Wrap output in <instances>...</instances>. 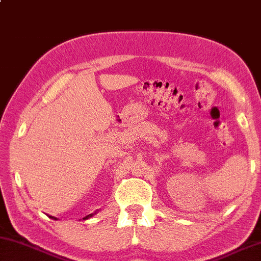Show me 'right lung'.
I'll return each instance as SVG.
<instances>
[{"mask_svg":"<svg viewBox=\"0 0 261 261\" xmlns=\"http://www.w3.org/2000/svg\"><path fill=\"white\" fill-rule=\"evenodd\" d=\"M91 216H93V214H88V216H86L84 219H88V218H90ZM49 218H51V219H54V220H57V218H55V217H49Z\"/></svg>","mask_w":261,"mask_h":261,"instance_id":"1","label":"right lung"}]
</instances>
